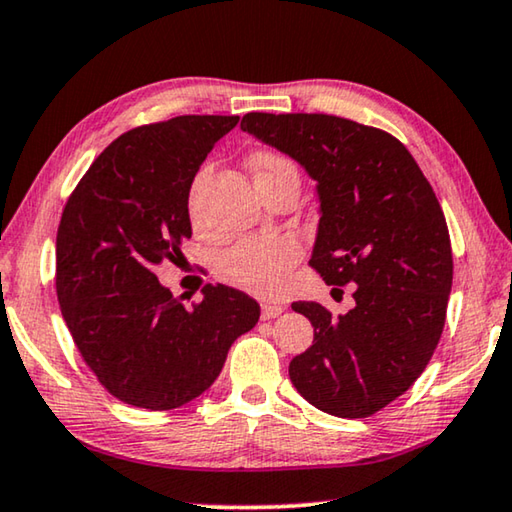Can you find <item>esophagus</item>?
I'll list each match as a JSON object with an SVG mask.
<instances>
[{
    "mask_svg": "<svg viewBox=\"0 0 512 512\" xmlns=\"http://www.w3.org/2000/svg\"><path fill=\"white\" fill-rule=\"evenodd\" d=\"M282 312H285V307L282 305H273V303H264L262 305V319H275V316H280Z\"/></svg>",
    "mask_w": 512,
    "mask_h": 512,
    "instance_id": "esophagus-1",
    "label": "esophagus"
}]
</instances>
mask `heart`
<instances>
[{
    "label": "heart",
    "mask_w": 512,
    "mask_h": 512,
    "mask_svg": "<svg viewBox=\"0 0 512 512\" xmlns=\"http://www.w3.org/2000/svg\"><path fill=\"white\" fill-rule=\"evenodd\" d=\"M248 166L253 170L259 189L273 186L282 180H298V170L287 157L275 152L259 150L250 154ZM212 168L198 170L196 180L189 191V216L193 225H200V193ZM300 255L298 243L275 237V239H248L241 241L218 262V275L234 287L253 291L257 296H273L287 285L289 271L294 269Z\"/></svg>",
    "instance_id": "1"
}]
</instances>
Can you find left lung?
<instances>
[{"label":"left lung","mask_w":512,"mask_h":512,"mask_svg":"<svg viewBox=\"0 0 512 512\" xmlns=\"http://www.w3.org/2000/svg\"><path fill=\"white\" fill-rule=\"evenodd\" d=\"M241 129L307 170L321 202L310 266L328 285H358L346 314L291 305L314 328L291 383L328 415L369 417L408 392L442 337L453 257L433 186L399 139L355 120L253 111Z\"/></svg>","instance_id":"obj_1"}]
</instances>
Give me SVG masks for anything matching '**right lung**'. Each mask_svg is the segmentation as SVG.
Masks as SVG:
<instances>
[{
    "label": "right lung",
    "mask_w": 512,
    "mask_h": 512,
    "mask_svg": "<svg viewBox=\"0 0 512 512\" xmlns=\"http://www.w3.org/2000/svg\"><path fill=\"white\" fill-rule=\"evenodd\" d=\"M239 116H177L118 136L70 193L56 232V296L81 358L123 403L173 410L212 387L257 300L207 285L186 307L154 275L191 237L198 168Z\"/></svg>",
    "instance_id": "1"
}]
</instances>
